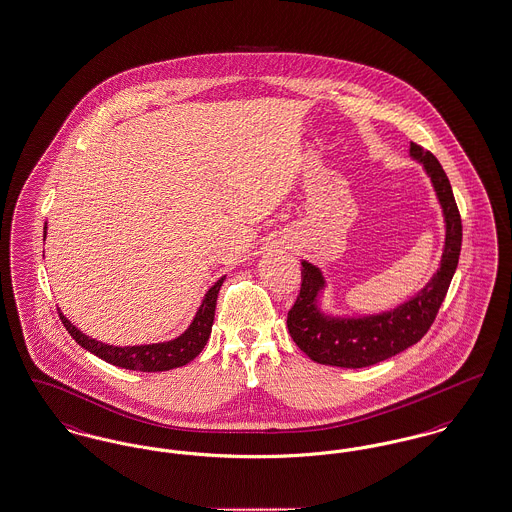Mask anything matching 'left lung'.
<instances>
[{"label": "left lung", "mask_w": 512, "mask_h": 512, "mask_svg": "<svg viewBox=\"0 0 512 512\" xmlns=\"http://www.w3.org/2000/svg\"><path fill=\"white\" fill-rule=\"evenodd\" d=\"M411 155L428 172L445 217V247L438 272L411 301L393 311L370 317L338 318L320 313L317 297L324 288V278L315 265L303 261L301 288L288 311V330L297 347L315 363L341 368L382 363L422 340L436 320L459 263L463 222L449 178L438 159L414 142Z\"/></svg>", "instance_id": "1"}]
</instances>
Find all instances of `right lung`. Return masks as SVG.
Masks as SVG:
<instances>
[{"label":"right lung","instance_id":"add662e5","mask_svg":"<svg viewBox=\"0 0 512 512\" xmlns=\"http://www.w3.org/2000/svg\"><path fill=\"white\" fill-rule=\"evenodd\" d=\"M222 282L224 278L217 280L215 286L205 293L203 303L195 313L194 322L190 324V328L176 340L165 341V343L115 347V345H107V343L88 338L69 322V318L63 317V313H59V318L78 345L98 355L99 359H103L105 363L128 368V370H140V372H163V370L188 365L205 347V343L211 336V326L215 320V307H217V297H219Z\"/></svg>","mask_w":512,"mask_h":512}]
</instances>
